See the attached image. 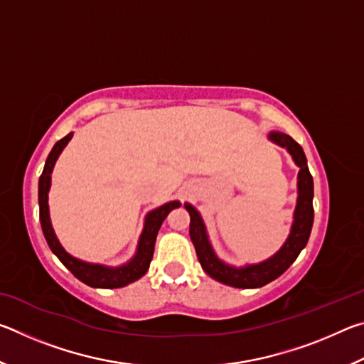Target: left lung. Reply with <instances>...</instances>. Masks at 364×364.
<instances>
[{
  "label": "left lung",
  "mask_w": 364,
  "mask_h": 364,
  "mask_svg": "<svg viewBox=\"0 0 364 364\" xmlns=\"http://www.w3.org/2000/svg\"><path fill=\"white\" fill-rule=\"evenodd\" d=\"M268 138L281 147H286L291 152L295 164L300 167L297 183L299 199L294 213V225L286 244L282 245L278 254L268 258L267 262L249 264V267L244 268H232L230 264H225L213 254L212 245L207 237L204 221H202L199 212L191 204H184V208L189 212L191 217L189 236L194 244L196 254L202 268H204V271L210 278L223 282L226 286L239 289H255L279 278L295 262V258L299 257L301 249L306 245L311 232L313 218H315V212H313V176L310 170H308L305 152L301 149V146L295 143L289 134L271 132Z\"/></svg>",
  "instance_id": "1"
}]
</instances>
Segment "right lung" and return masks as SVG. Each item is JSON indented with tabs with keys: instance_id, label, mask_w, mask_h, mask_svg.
I'll return each instance as SVG.
<instances>
[{
	"instance_id": "1",
	"label": "right lung",
	"mask_w": 364,
	"mask_h": 364,
	"mask_svg": "<svg viewBox=\"0 0 364 364\" xmlns=\"http://www.w3.org/2000/svg\"><path fill=\"white\" fill-rule=\"evenodd\" d=\"M70 138H72V133H69L67 136L59 139L58 143L54 144V147L46 159L43 173L40 176L38 204H40V221H41L43 234H45L46 242L49 245V249L53 250V254L65 264V268L69 269L77 279L85 282L86 286L100 287V289L123 287L130 284L133 281L139 279L141 276H144L146 271L149 269V264L154 255V245H156V237L160 226H162V221L167 218V215L173 210V208H178L181 204L178 200L168 202V204L159 207L147 215L143 234H141L139 237L138 252L130 263L123 264L120 268H107V267H102V264H93V263L77 260V258H73L72 255L67 254V252L63 249V245L59 244L56 234L53 231L51 221H49V208H48V191H49V186H51V171L59 157V154L63 152L65 144L70 141Z\"/></svg>"
}]
</instances>
